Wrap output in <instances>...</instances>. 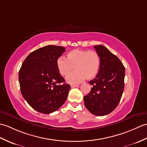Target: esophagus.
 <instances>
[{
	"instance_id": "1",
	"label": "esophagus",
	"mask_w": 147,
	"mask_h": 147,
	"mask_svg": "<svg viewBox=\"0 0 147 147\" xmlns=\"http://www.w3.org/2000/svg\"><path fill=\"white\" fill-rule=\"evenodd\" d=\"M76 87H78V85H76V84H71V88H76Z\"/></svg>"
}]
</instances>
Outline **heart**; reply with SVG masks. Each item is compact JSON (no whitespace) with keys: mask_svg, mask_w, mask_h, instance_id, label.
Returning a JSON list of instances; mask_svg holds the SVG:
<instances>
[{"mask_svg":"<svg viewBox=\"0 0 147 147\" xmlns=\"http://www.w3.org/2000/svg\"><path fill=\"white\" fill-rule=\"evenodd\" d=\"M100 66V57L94 51L76 49L67 54V58L61 57L57 61V67L62 76H67L75 67L77 71L68 75L67 83L77 84L85 78L90 80L96 76Z\"/></svg>","mask_w":147,"mask_h":147,"instance_id":"1","label":"heart"}]
</instances>
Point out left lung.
I'll return each mask as SVG.
<instances>
[{
	"instance_id": "1",
	"label": "left lung",
	"mask_w": 147,
	"mask_h": 147,
	"mask_svg": "<svg viewBox=\"0 0 147 147\" xmlns=\"http://www.w3.org/2000/svg\"><path fill=\"white\" fill-rule=\"evenodd\" d=\"M100 57L96 76L89 83L91 91L84 96L86 108L92 114L104 116L110 113L120 103L124 90L125 68L120 59L102 45L94 46Z\"/></svg>"
}]
</instances>
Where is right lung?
I'll use <instances>...</instances> for the list:
<instances>
[{
  "label": "right lung",
  "mask_w": 147,
  "mask_h": 147,
  "mask_svg": "<svg viewBox=\"0 0 147 147\" xmlns=\"http://www.w3.org/2000/svg\"><path fill=\"white\" fill-rule=\"evenodd\" d=\"M64 47L48 45L29 54L19 72L24 98L37 111L49 114L57 110L67 98L70 85L64 83L57 61L65 52Z\"/></svg>",
  "instance_id": "1"
}]
</instances>
